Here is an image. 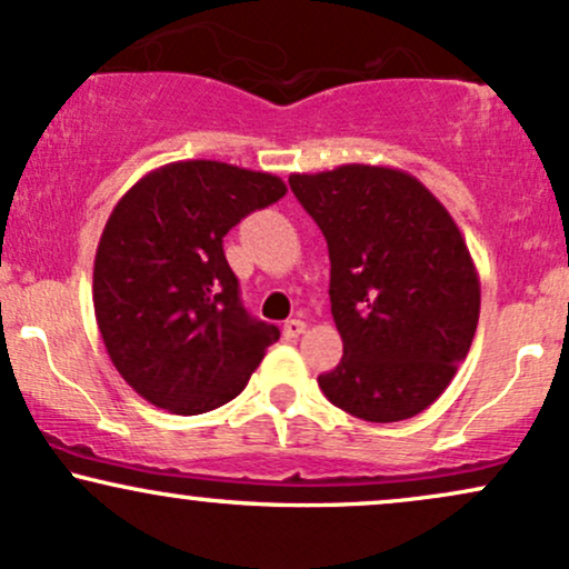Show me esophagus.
Instances as JSON below:
<instances>
[{"label":"esophagus","instance_id":"obj_1","mask_svg":"<svg viewBox=\"0 0 569 569\" xmlns=\"http://www.w3.org/2000/svg\"><path fill=\"white\" fill-rule=\"evenodd\" d=\"M305 329H307L305 321H299V318H289V321L283 323V337L286 339H297L299 335H305Z\"/></svg>","mask_w":569,"mask_h":569}]
</instances>
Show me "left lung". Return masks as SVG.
Masks as SVG:
<instances>
[{"label":"left lung","mask_w":569,"mask_h":569,"mask_svg":"<svg viewBox=\"0 0 569 569\" xmlns=\"http://www.w3.org/2000/svg\"><path fill=\"white\" fill-rule=\"evenodd\" d=\"M331 259V316L345 352L323 396L367 422H398L439 398L471 350L481 286L466 238L415 176L350 162L291 173Z\"/></svg>","instance_id":"obj_1"}]
</instances>
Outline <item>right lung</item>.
<instances>
[{
    "mask_svg": "<svg viewBox=\"0 0 569 569\" xmlns=\"http://www.w3.org/2000/svg\"><path fill=\"white\" fill-rule=\"evenodd\" d=\"M286 194L272 173L217 160L149 171L98 240L93 307L122 380L154 407L202 415L232 401L278 342L240 302L224 234Z\"/></svg>",
    "mask_w": 569,
    "mask_h": 569,
    "instance_id": "1",
    "label": "right lung"
}]
</instances>
